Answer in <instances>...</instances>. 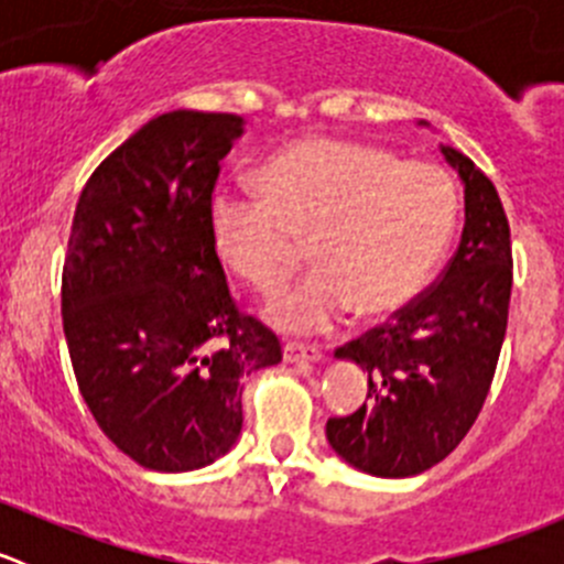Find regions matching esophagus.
<instances>
[{
  "label": "esophagus",
  "mask_w": 564,
  "mask_h": 564,
  "mask_svg": "<svg viewBox=\"0 0 564 564\" xmlns=\"http://www.w3.org/2000/svg\"><path fill=\"white\" fill-rule=\"evenodd\" d=\"M283 360L286 362H316V360H322V351H318L316 346L283 344Z\"/></svg>",
  "instance_id": "34e87169"
}]
</instances>
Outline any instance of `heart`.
Listing matches in <instances>:
<instances>
[{
  "instance_id": "1",
  "label": "heart",
  "mask_w": 564,
  "mask_h": 564,
  "mask_svg": "<svg viewBox=\"0 0 564 564\" xmlns=\"http://www.w3.org/2000/svg\"><path fill=\"white\" fill-rule=\"evenodd\" d=\"M259 182L264 193L209 196V237L220 261L261 292L286 283L308 240L318 270L267 308L283 333H318L349 308L360 318L403 308L456 224V187L440 166L360 141H294L261 166Z\"/></svg>"
}]
</instances>
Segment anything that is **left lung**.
<instances>
[{
	"mask_svg": "<svg viewBox=\"0 0 564 564\" xmlns=\"http://www.w3.org/2000/svg\"><path fill=\"white\" fill-rule=\"evenodd\" d=\"M440 150L464 185L456 256L390 324L335 351L368 373V392L355 414L327 420V442L373 477L420 475L456 451L480 414L508 329L513 256L499 193L464 152Z\"/></svg>",
	"mask_w": 564,
	"mask_h": 564,
	"instance_id": "1",
	"label": "left lung"
}]
</instances>
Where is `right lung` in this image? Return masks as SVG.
<instances>
[{"label":"right lung","mask_w":564,"mask_h":564,"mask_svg":"<svg viewBox=\"0 0 564 564\" xmlns=\"http://www.w3.org/2000/svg\"><path fill=\"white\" fill-rule=\"evenodd\" d=\"M237 113L176 108L95 169L73 215L62 324L100 431L155 471L209 466L242 431V377L281 362L275 333L235 308L209 237Z\"/></svg>","instance_id":"1"}]
</instances>
